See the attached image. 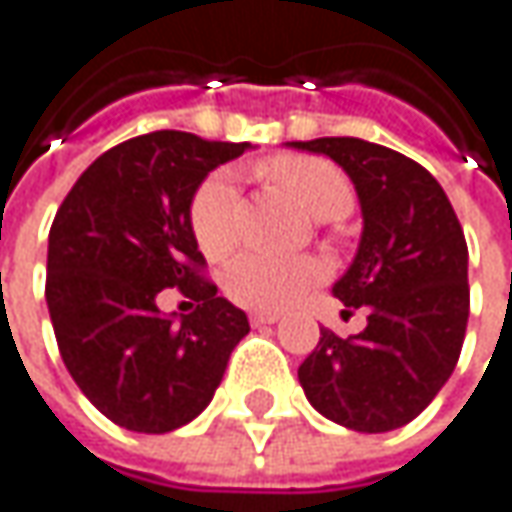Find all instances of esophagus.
<instances>
[{
  "label": "esophagus",
  "mask_w": 512,
  "mask_h": 512,
  "mask_svg": "<svg viewBox=\"0 0 512 512\" xmlns=\"http://www.w3.org/2000/svg\"><path fill=\"white\" fill-rule=\"evenodd\" d=\"M273 322H279V314H273V311H253L250 314V325H273Z\"/></svg>",
  "instance_id": "1"
}]
</instances>
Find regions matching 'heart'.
<instances>
[{"label": "heart", "instance_id": "1", "mask_svg": "<svg viewBox=\"0 0 512 512\" xmlns=\"http://www.w3.org/2000/svg\"><path fill=\"white\" fill-rule=\"evenodd\" d=\"M265 175L285 195L314 218H340L351 210L354 192L343 175L325 158L314 155H279L265 164ZM239 195L236 184L227 172L210 175L192 198L190 224L198 247L210 259H224L239 239L236 230ZM325 268L314 256L296 259H276L262 253H244L233 259L224 276V294L236 305L253 311H282L294 305L296 299L308 294L317 282H322Z\"/></svg>", "mask_w": 512, "mask_h": 512}]
</instances>
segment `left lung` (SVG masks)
<instances>
[{"mask_svg":"<svg viewBox=\"0 0 512 512\" xmlns=\"http://www.w3.org/2000/svg\"><path fill=\"white\" fill-rule=\"evenodd\" d=\"M288 146L328 155L357 190L363 233L334 296L348 311H369L366 328L348 340L320 328V343L299 366V383L311 406L345 429L406 426L441 392L464 345V230L441 184L389 146L360 138Z\"/></svg>","mask_w":512,"mask_h":512,"instance_id":"left-lung-1","label":"left lung"}]
</instances>
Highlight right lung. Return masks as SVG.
Here are the masks:
<instances>
[{"instance_id": "1", "label": "right lung", "mask_w": 512, "mask_h": 512, "mask_svg": "<svg viewBox=\"0 0 512 512\" xmlns=\"http://www.w3.org/2000/svg\"><path fill=\"white\" fill-rule=\"evenodd\" d=\"M244 149L175 129L117 143L54 216L45 302L57 345L80 392L123 429L164 435L198 418L250 331L201 276L190 224L201 181ZM167 287L195 298L196 311L161 315Z\"/></svg>"}]
</instances>
